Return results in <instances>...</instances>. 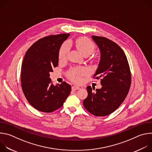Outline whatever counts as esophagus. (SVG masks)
<instances>
[{"instance_id":"esophagus-1","label":"esophagus","mask_w":152,"mask_h":152,"mask_svg":"<svg viewBox=\"0 0 152 152\" xmlns=\"http://www.w3.org/2000/svg\"><path fill=\"white\" fill-rule=\"evenodd\" d=\"M72 89L73 91H76V90H77L80 89V88L79 87V86H73L72 87Z\"/></svg>"}]
</instances>
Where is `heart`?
<instances>
[{
	"instance_id": "obj_1",
	"label": "heart",
	"mask_w": 152,
	"mask_h": 152,
	"mask_svg": "<svg viewBox=\"0 0 152 152\" xmlns=\"http://www.w3.org/2000/svg\"><path fill=\"white\" fill-rule=\"evenodd\" d=\"M75 46L77 49L84 55H90L96 50L94 43L86 37H79L75 40ZM70 50V44L69 41H65L61 46L58 58L61 61L66 59ZM89 73L88 69L73 68L70 70L67 73L69 78L76 83H80L82 81V76Z\"/></svg>"
}]
</instances>
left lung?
Masks as SVG:
<instances>
[{"label":"left lung","mask_w":152,"mask_h":152,"mask_svg":"<svg viewBox=\"0 0 152 152\" xmlns=\"http://www.w3.org/2000/svg\"><path fill=\"white\" fill-rule=\"evenodd\" d=\"M101 52L99 67L93 78L100 79V89L87 86L88 96L83 106L91 114L104 117L111 114L126 99L131 85V72L127 57L115 42L93 35Z\"/></svg>","instance_id":"left-lung-1"}]
</instances>
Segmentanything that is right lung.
I'll use <instances>...</instances> for the list:
<instances>
[{
    "label": "right lung",
    "instance_id": "obj_1",
    "mask_svg": "<svg viewBox=\"0 0 152 152\" xmlns=\"http://www.w3.org/2000/svg\"><path fill=\"white\" fill-rule=\"evenodd\" d=\"M69 35L61 34L39 39L28 49L23 60L21 88L30 104L39 111L57 110L70 94V85L62 82L53 85L49 74L57 67L59 48Z\"/></svg>",
    "mask_w": 152,
    "mask_h": 152
}]
</instances>
